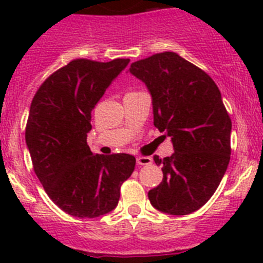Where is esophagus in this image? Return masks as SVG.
I'll use <instances>...</instances> for the list:
<instances>
[{"label": "esophagus", "mask_w": 263, "mask_h": 263, "mask_svg": "<svg viewBox=\"0 0 263 263\" xmlns=\"http://www.w3.org/2000/svg\"><path fill=\"white\" fill-rule=\"evenodd\" d=\"M153 163V159L150 157H137V164L139 166H148Z\"/></svg>", "instance_id": "obj_1"}]
</instances>
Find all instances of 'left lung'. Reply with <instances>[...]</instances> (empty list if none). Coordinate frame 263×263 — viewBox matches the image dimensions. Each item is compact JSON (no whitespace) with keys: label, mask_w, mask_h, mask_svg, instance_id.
Returning <instances> with one entry per match:
<instances>
[{"label":"left lung","mask_w":263,"mask_h":263,"mask_svg":"<svg viewBox=\"0 0 263 263\" xmlns=\"http://www.w3.org/2000/svg\"><path fill=\"white\" fill-rule=\"evenodd\" d=\"M129 72L152 96L154 126L171 138L174 154L159 159L163 179L148 191L155 210L190 215L215 194L231 159L232 121L205 72L175 52L134 62Z\"/></svg>","instance_id":"left-lung-1"}]
</instances>
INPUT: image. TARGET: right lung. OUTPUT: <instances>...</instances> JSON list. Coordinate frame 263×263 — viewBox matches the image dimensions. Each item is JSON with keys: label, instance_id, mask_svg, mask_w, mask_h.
I'll use <instances>...</instances> for the list:
<instances>
[{"label": "right lung", "instance_id": "right-lung-1", "mask_svg": "<svg viewBox=\"0 0 263 263\" xmlns=\"http://www.w3.org/2000/svg\"><path fill=\"white\" fill-rule=\"evenodd\" d=\"M129 59H76L41 85L30 106L26 145L51 200L68 215L95 218L113 211L136 167L130 154L93 155L87 145L90 111Z\"/></svg>", "mask_w": 263, "mask_h": 263}]
</instances>
